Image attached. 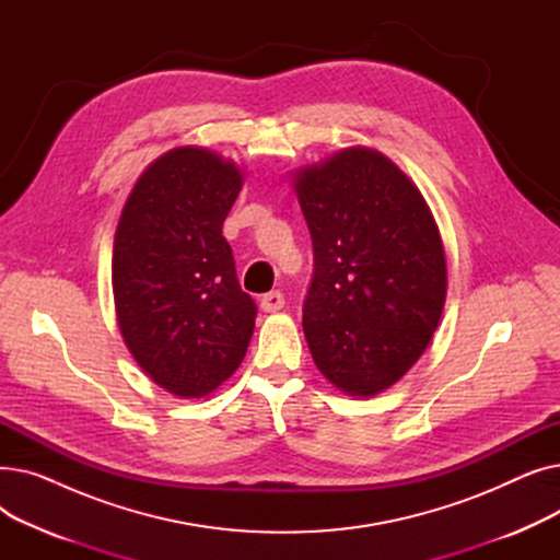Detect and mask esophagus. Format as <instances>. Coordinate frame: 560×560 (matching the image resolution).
I'll return each instance as SVG.
<instances>
[{"instance_id":"obj_1","label":"esophagus","mask_w":560,"mask_h":560,"mask_svg":"<svg viewBox=\"0 0 560 560\" xmlns=\"http://www.w3.org/2000/svg\"><path fill=\"white\" fill-rule=\"evenodd\" d=\"M283 304H285L283 292H279V290H272V292H268V295L260 298V308L265 313H277L283 308Z\"/></svg>"}]
</instances>
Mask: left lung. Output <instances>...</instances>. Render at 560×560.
Returning a JSON list of instances; mask_svg holds the SVG:
<instances>
[{"label": "left lung", "instance_id": "8db88e82", "mask_svg": "<svg viewBox=\"0 0 560 560\" xmlns=\"http://www.w3.org/2000/svg\"><path fill=\"white\" fill-rule=\"evenodd\" d=\"M292 188L315 272L304 336L317 370L351 397L388 390L418 363L447 298V256L420 188L357 144L300 167Z\"/></svg>", "mask_w": 560, "mask_h": 560}]
</instances>
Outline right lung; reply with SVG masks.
Masks as SVG:
<instances>
[{
    "mask_svg": "<svg viewBox=\"0 0 560 560\" xmlns=\"http://www.w3.org/2000/svg\"><path fill=\"white\" fill-rule=\"evenodd\" d=\"M243 182L206 147H174L138 176L115 229L117 327L140 370L176 397L220 388L254 334L256 304L222 235Z\"/></svg>",
    "mask_w": 560,
    "mask_h": 560,
    "instance_id": "obj_1",
    "label": "right lung"
}]
</instances>
